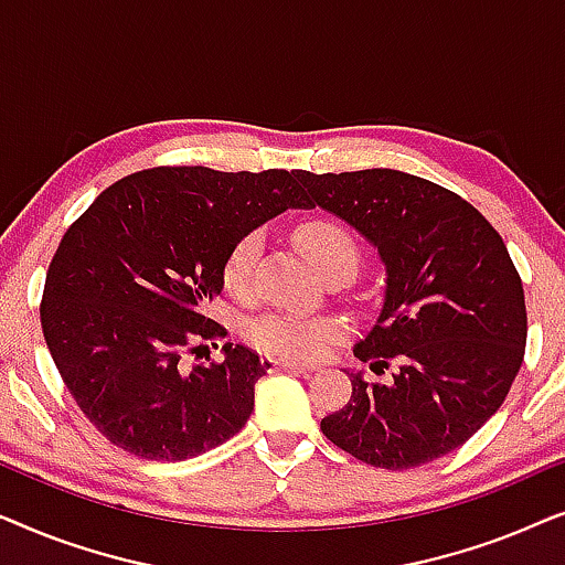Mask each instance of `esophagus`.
Listing matches in <instances>:
<instances>
[{
    "instance_id": "obj_1",
    "label": "esophagus",
    "mask_w": 565,
    "mask_h": 565,
    "mask_svg": "<svg viewBox=\"0 0 565 565\" xmlns=\"http://www.w3.org/2000/svg\"><path fill=\"white\" fill-rule=\"evenodd\" d=\"M262 367L267 373H277V370H288V373H311V365H303V362H292V360H277V358H262Z\"/></svg>"
}]
</instances>
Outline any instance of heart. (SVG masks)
Here are the masks:
<instances>
[{
    "label": "heart",
    "mask_w": 565,
    "mask_h": 565,
    "mask_svg": "<svg viewBox=\"0 0 565 565\" xmlns=\"http://www.w3.org/2000/svg\"><path fill=\"white\" fill-rule=\"evenodd\" d=\"M296 244L306 259L319 269L321 275L337 267H358V244L342 223L329 218L303 221L296 228ZM262 257V234L249 231L236 238L226 259H223L221 277L228 292L246 296L254 285L257 265ZM246 342L257 347L259 352L273 358L313 362L327 358L329 350L339 344L347 334V323L339 316H300V313H262L252 319L244 329Z\"/></svg>",
    "instance_id": "b5f03b06"
}]
</instances>
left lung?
Segmentation results:
<instances>
[{"instance_id":"left-lung-1","label":"left lung","mask_w":565,"mask_h":565,"mask_svg":"<svg viewBox=\"0 0 565 565\" xmlns=\"http://www.w3.org/2000/svg\"><path fill=\"white\" fill-rule=\"evenodd\" d=\"M308 205L358 228L385 265V298L354 358L391 383L347 373L352 396L321 431L373 468L424 466L468 443L504 404L524 360L527 308L499 231L468 200L398 169H296Z\"/></svg>"}]
</instances>
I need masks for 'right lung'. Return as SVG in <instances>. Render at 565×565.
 <instances>
[{"mask_svg": "<svg viewBox=\"0 0 565 565\" xmlns=\"http://www.w3.org/2000/svg\"><path fill=\"white\" fill-rule=\"evenodd\" d=\"M288 207H308L296 172L153 167L99 192L68 226L41 327L76 406L115 447L177 462L244 427L267 373L257 352L226 342V360L190 373L182 354L226 337L205 316L223 259Z\"/></svg>", "mask_w": 565, "mask_h": 565, "instance_id": "1", "label": "right lung"}]
</instances>
